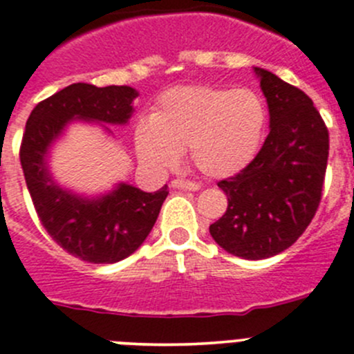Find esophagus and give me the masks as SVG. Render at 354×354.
Here are the masks:
<instances>
[{
	"mask_svg": "<svg viewBox=\"0 0 354 354\" xmlns=\"http://www.w3.org/2000/svg\"><path fill=\"white\" fill-rule=\"evenodd\" d=\"M171 187L178 188V190H190V192L201 190V185L195 183V181L192 180H183V178H176V180L171 181Z\"/></svg>",
	"mask_w": 354,
	"mask_h": 354,
	"instance_id": "obj_1",
	"label": "esophagus"
}]
</instances>
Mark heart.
Here are the masks:
<instances>
[{
  "instance_id": "heart-1",
  "label": "heart",
  "mask_w": 354,
  "mask_h": 354,
  "mask_svg": "<svg viewBox=\"0 0 354 354\" xmlns=\"http://www.w3.org/2000/svg\"><path fill=\"white\" fill-rule=\"evenodd\" d=\"M266 126V107L249 88L180 86L162 93L152 115L135 129L140 160L152 169L176 166L180 152L201 173L225 178L256 156Z\"/></svg>"
}]
</instances>
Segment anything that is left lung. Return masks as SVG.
I'll use <instances>...</instances> for the list:
<instances>
[{
    "mask_svg": "<svg viewBox=\"0 0 354 354\" xmlns=\"http://www.w3.org/2000/svg\"><path fill=\"white\" fill-rule=\"evenodd\" d=\"M261 79L270 111V135L257 156L218 181L226 212L209 226L226 252L264 259L289 249L315 218L328 159V129L311 98L264 68Z\"/></svg>",
    "mask_w": 354,
    "mask_h": 354,
    "instance_id": "1",
    "label": "left lung"
}]
</instances>
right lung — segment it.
Listing matches in <instances>:
<instances>
[{"instance_id":"add662e5","label":"right lung","mask_w":354,"mask_h":354,"mask_svg":"<svg viewBox=\"0 0 354 354\" xmlns=\"http://www.w3.org/2000/svg\"><path fill=\"white\" fill-rule=\"evenodd\" d=\"M136 97L129 86L75 82L39 102L27 119L20 164L37 218L65 252L88 263H118L135 252L156 225L169 192L162 187L147 194L121 183L105 197L86 201L51 181L44 157L71 119L124 124Z\"/></svg>"}]
</instances>
